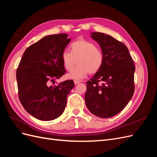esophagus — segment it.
Returning <instances> with one entry per match:
<instances>
[{"mask_svg":"<svg viewBox=\"0 0 157 157\" xmlns=\"http://www.w3.org/2000/svg\"><path fill=\"white\" fill-rule=\"evenodd\" d=\"M80 82V81H79V80H75V81H74V83L75 84H78Z\"/></svg>","mask_w":157,"mask_h":157,"instance_id":"34e87169","label":"esophagus"}]
</instances>
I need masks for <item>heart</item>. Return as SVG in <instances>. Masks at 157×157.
Listing matches in <instances>:
<instances>
[{
	"label": "heart",
	"mask_w": 157,
	"mask_h": 157,
	"mask_svg": "<svg viewBox=\"0 0 157 157\" xmlns=\"http://www.w3.org/2000/svg\"><path fill=\"white\" fill-rule=\"evenodd\" d=\"M70 52L65 50L61 54V61L64 68L70 71L78 60V65L67 75L71 80H81L88 74H95L100 70L103 64L102 51L93 42L86 40H78L69 46Z\"/></svg>",
	"instance_id": "b5f03b06"
}]
</instances>
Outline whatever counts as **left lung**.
Segmentation results:
<instances>
[{
  "instance_id": "1",
  "label": "left lung",
  "mask_w": 157,
  "mask_h": 157,
  "mask_svg": "<svg viewBox=\"0 0 157 157\" xmlns=\"http://www.w3.org/2000/svg\"><path fill=\"white\" fill-rule=\"evenodd\" d=\"M104 56L98 72L87 81L85 103L90 112L100 118L116 115L130 101L134 92V61L128 48L113 36L91 33Z\"/></svg>"
}]
</instances>
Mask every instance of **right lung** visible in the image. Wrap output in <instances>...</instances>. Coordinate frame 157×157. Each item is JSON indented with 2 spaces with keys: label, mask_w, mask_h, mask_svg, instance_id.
<instances>
[{
  "label": "right lung",
  "mask_w": 157,
  "mask_h": 157,
  "mask_svg": "<svg viewBox=\"0 0 157 157\" xmlns=\"http://www.w3.org/2000/svg\"><path fill=\"white\" fill-rule=\"evenodd\" d=\"M65 33L46 36L25 50L16 71L19 99L27 113L40 121L56 119L64 111L75 84L52 86L65 73L61 54L71 39Z\"/></svg>",
  "instance_id": "1"
}]
</instances>
